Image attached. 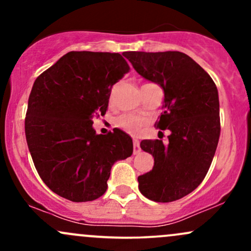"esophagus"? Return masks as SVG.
<instances>
[{
  "mask_svg": "<svg viewBox=\"0 0 251 251\" xmlns=\"http://www.w3.org/2000/svg\"><path fill=\"white\" fill-rule=\"evenodd\" d=\"M140 152V144L138 139H133V153L138 154Z\"/></svg>",
  "mask_w": 251,
  "mask_h": 251,
  "instance_id": "esophagus-1",
  "label": "esophagus"
}]
</instances>
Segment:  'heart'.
<instances>
[{
  "label": "heart",
  "mask_w": 251,
  "mask_h": 251,
  "mask_svg": "<svg viewBox=\"0 0 251 251\" xmlns=\"http://www.w3.org/2000/svg\"><path fill=\"white\" fill-rule=\"evenodd\" d=\"M145 118L137 114L125 113L119 116L116 119V126L122 128L123 131L127 132L129 134H137L140 131L142 126L145 124Z\"/></svg>",
  "instance_id": "obj_1"
}]
</instances>
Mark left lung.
Instances as JSON below:
<instances>
[{
  "instance_id": "8db88e82",
  "label": "left lung",
  "mask_w": 251,
  "mask_h": 251,
  "mask_svg": "<svg viewBox=\"0 0 251 251\" xmlns=\"http://www.w3.org/2000/svg\"><path fill=\"white\" fill-rule=\"evenodd\" d=\"M123 55L143 77L164 89V112L154 126L170 129L169 143L143 140L153 155V169L139 176L140 192L169 203L189 195L208 174L221 133L220 100L214 80L180 51H125Z\"/></svg>"
}]
</instances>
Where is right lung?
Segmentation results:
<instances>
[{
	"instance_id": "right-lung-1",
	"label": "right lung",
	"mask_w": 251,
	"mask_h": 251,
	"mask_svg": "<svg viewBox=\"0 0 251 251\" xmlns=\"http://www.w3.org/2000/svg\"><path fill=\"white\" fill-rule=\"evenodd\" d=\"M128 71L119 53L70 51L36 77L25 139L37 174L56 195L76 203L97 200L107 190L112 165L133 152L125 132L97 134L92 126Z\"/></svg>"
}]
</instances>
